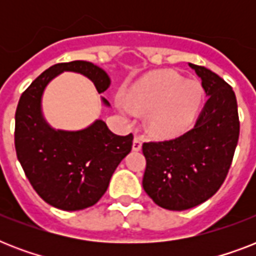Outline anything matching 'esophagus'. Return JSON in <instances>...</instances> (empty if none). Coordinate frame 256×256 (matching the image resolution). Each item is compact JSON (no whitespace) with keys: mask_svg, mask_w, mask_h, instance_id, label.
Here are the masks:
<instances>
[{"mask_svg":"<svg viewBox=\"0 0 256 256\" xmlns=\"http://www.w3.org/2000/svg\"><path fill=\"white\" fill-rule=\"evenodd\" d=\"M142 148V138L140 136H134V142H132V150L134 152H140Z\"/></svg>","mask_w":256,"mask_h":256,"instance_id":"1","label":"esophagus"}]
</instances>
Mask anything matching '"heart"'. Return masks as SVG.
I'll list each match as a JSON object with an SVG mask.
<instances>
[{"instance_id": "obj_1", "label": "heart", "mask_w": 256, "mask_h": 256, "mask_svg": "<svg viewBox=\"0 0 256 256\" xmlns=\"http://www.w3.org/2000/svg\"><path fill=\"white\" fill-rule=\"evenodd\" d=\"M134 110L146 112V128L152 136H172L194 120L203 100V88L195 80H183L171 70L146 74L128 92ZM120 108L128 112V106Z\"/></svg>"}]
</instances>
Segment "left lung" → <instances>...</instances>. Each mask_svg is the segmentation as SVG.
<instances>
[{"mask_svg": "<svg viewBox=\"0 0 256 256\" xmlns=\"http://www.w3.org/2000/svg\"><path fill=\"white\" fill-rule=\"evenodd\" d=\"M207 96L195 126L183 136L144 142L146 194L166 210H188L206 202L224 182L239 140L236 96L228 84L204 66L188 64Z\"/></svg>", "mask_w": 256, "mask_h": 256, "instance_id": "1", "label": "left lung"}]
</instances>
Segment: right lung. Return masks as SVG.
Segmentation results:
<instances>
[{
  "instance_id": "right-lung-1",
  "label": "right lung",
  "mask_w": 256,
  "mask_h": 256,
  "mask_svg": "<svg viewBox=\"0 0 256 256\" xmlns=\"http://www.w3.org/2000/svg\"><path fill=\"white\" fill-rule=\"evenodd\" d=\"M62 72L84 74L100 94L110 85L108 74L92 62L50 66L22 92L16 110L14 144L36 192L50 206L77 211L102 198L116 166L132 152L134 136H116L100 120L80 132L50 128L42 116L41 96L46 85ZM104 104L108 106L104 98Z\"/></svg>"
}]
</instances>
